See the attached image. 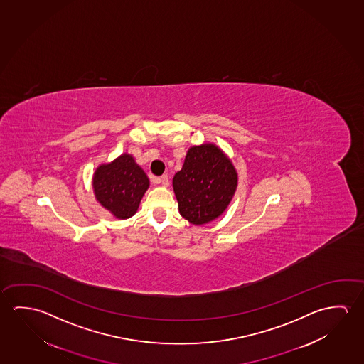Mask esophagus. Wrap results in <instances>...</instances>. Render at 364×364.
<instances>
[{
    "label": "esophagus",
    "instance_id": "esophagus-1",
    "mask_svg": "<svg viewBox=\"0 0 364 364\" xmlns=\"http://www.w3.org/2000/svg\"><path fill=\"white\" fill-rule=\"evenodd\" d=\"M159 183H161L162 186H168V176L167 175H162L161 178L159 180H156Z\"/></svg>",
    "mask_w": 364,
    "mask_h": 364
}]
</instances>
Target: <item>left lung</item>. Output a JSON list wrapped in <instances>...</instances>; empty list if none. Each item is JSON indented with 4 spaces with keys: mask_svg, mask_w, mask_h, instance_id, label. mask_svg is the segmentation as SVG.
<instances>
[{
    "mask_svg": "<svg viewBox=\"0 0 364 364\" xmlns=\"http://www.w3.org/2000/svg\"><path fill=\"white\" fill-rule=\"evenodd\" d=\"M173 186L180 215L193 225H204L225 212L236 191L237 173L215 144L194 146L175 173Z\"/></svg>",
    "mask_w": 364,
    "mask_h": 364,
    "instance_id": "1",
    "label": "left lung"
}]
</instances>
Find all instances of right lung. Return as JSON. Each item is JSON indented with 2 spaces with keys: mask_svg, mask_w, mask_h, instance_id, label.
Returning <instances> with one entry per match:
<instances>
[{
  "mask_svg": "<svg viewBox=\"0 0 364 364\" xmlns=\"http://www.w3.org/2000/svg\"><path fill=\"white\" fill-rule=\"evenodd\" d=\"M92 185L97 202L117 218L125 220L137 212L149 180L133 157L124 154L112 164L97 167Z\"/></svg>",
  "mask_w": 364,
  "mask_h": 364,
  "instance_id": "1",
  "label": "right lung"
}]
</instances>
